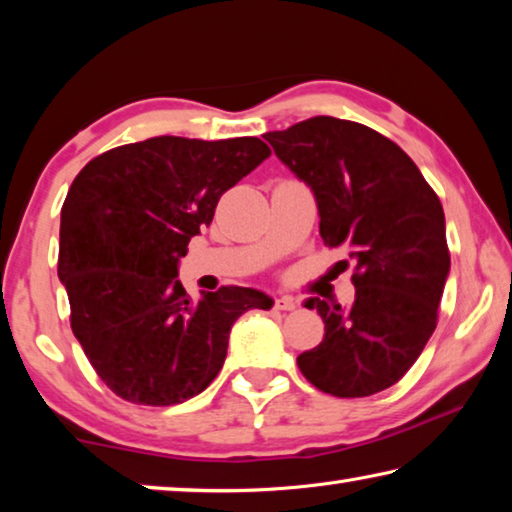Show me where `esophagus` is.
Returning a JSON list of instances; mask_svg holds the SVG:
<instances>
[{
  "label": "esophagus",
  "mask_w": 512,
  "mask_h": 512,
  "mask_svg": "<svg viewBox=\"0 0 512 512\" xmlns=\"http://www.w3.org/2000/svg\"><path fill=\"white\" fill-rule=\"evenodd\" d=\"M298 307V302L293 300L291 296H280V298H275V309H280V311H293Z\"/></svg>",
  "instance_id": "1"
}]
</instances>
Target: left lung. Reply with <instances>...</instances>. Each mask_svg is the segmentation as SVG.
Returning <instances> with one entry per match:
<instances>
[{"label":"left lung","mask_w":512,"mask_h":512,"mask_svg":"<svg viewBox=\"0 0 512 512\" xmlns=\"http://www.w3.org/2000/svg\"><path fill=\"white\" fill-rule=\"evenodd\" d=\"M264 140L314 194L325 244L357 264L350 307L305 300L325 336L298 368L336 397L384 391L436 329L449 275L443 205L400 146L357 121L320 115Z\"/></svg>","instance_id":"left-lung-1"}]
</instances>
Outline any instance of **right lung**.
Returning <instances> with one entry per match:
<instances>
[{"label":"right lung","mask_w":512,"mask_h":512,"mask_svg":"<svg viewBox=\"0 0 512 512\" xmlns=\"http://www.w3.org/2000/svg\"><path fill=\"white\" fill-rule=\"evenodd\" d=\"M268 155L257 137L160 135L101 153L74 178L60 210L58 277L85 357L126 402L171 406L203 393L235 320L273 307L246 287L201 291L194 302L178 280L221 194Z\"/></svg>","instance_id":"1"}]
</instances>
